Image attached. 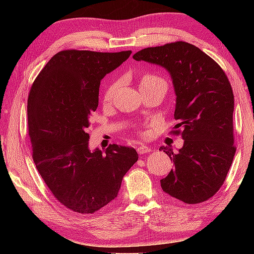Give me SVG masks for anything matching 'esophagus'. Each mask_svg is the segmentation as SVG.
<instances>
[{
    "label": "esophagus",
    "mask_w": 254,
    "mask_h": 254,
    "mask_svg": "<svg viewBox=\"0 0 254 254\" xmlns=\"http://www.w3.org/2000/svg\"><path fill=\"white\" fill-rule=\"evenodd\" d=\"M137 154H140V155H143V154H147V152H149L151 150V148L150 147H148V145H140V147H137Z\"/></svg>",
    "instance_id": "34e87169"
}]
</instances>
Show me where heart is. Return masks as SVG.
Instances as JSON below:
<instances>
[{"instance_id":"b5f03b06","label":"heart","mask_w":254,"mask_h":254,"mask_svg":"<svg viewBox=\"0 0 254 254\" xmlns=\"http://www.w3.org/2000/svg\"><path fill=\"white\" fill-rule=\"evenodd\" d=\"M155 82H164V81H163L162 78L157 77V76H154V75H150V74L144 75L143 77H142V79H141V86H142V85L150 84V83H155ZM164 83H165V82H164ZM114 88H116V86L111 85L110 88L107 89V91H106V93H105V99H106V100L111 99V97H112L113 92H114Z\"/></svg>"}]
</instances>
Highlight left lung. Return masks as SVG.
Returning a JSON list of instances; mask_svg holds the SVG:
<instances>
[{
	"label": "left lung",
	"instance_id": "obj_1",
	"mask_svg": "<svg viewBox=\"0 0 254 254\" xmlns=\"http://www.w3.org/2000/svg\"><path fill=\"white\" fill-rule=\"evenodd\" d=\"M136 61L161 65L171 76L176 95V128L184 145L177 152L161 147L175 169L161 180L166 194L185 203H200L223 185L232 164L234 93L227 75L200 48L184 41L144 48Z\"/></svg>",
	"mask_w": 254,
	"mask_h": 254
}]
</instances>
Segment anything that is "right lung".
Segmentation results:
<instances>
[{
	"label": "right lung",
	"instance_id": "1",
	"mask_svg": "<svg viewBox=\"0 0 254 254\" xmlns=\"http://www.w3.org/2000/svg\"><path fill=\"white\" fill-rule=\"evenodd\" d=\"M131 51H62L47 62L27 99L29 134L38 172L69 209L92 214L113 201L137 161L135 149L89 147V119L98 107L100 81Z\"/></svg>",
	"mask_w": 254,
	"mask_h": 254
}]
</instances>
